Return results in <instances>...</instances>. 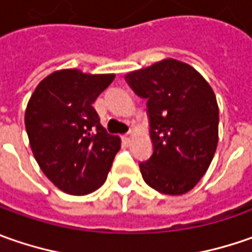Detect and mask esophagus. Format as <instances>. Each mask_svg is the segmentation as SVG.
Wrapping results in <instances>:
<instances>
[{
    "instance_id": "obj_1",
    "label": "esophagus",
    "mask_w": 252,
    "mask_h": 252,
    "mask_svg": "<svg viewBox=\"0 0 252 252\" xmlns=\"http://www.w3.org/2000/svg\"><path fill=\"white\" fill-rule=\"evenodd\" d=\"M131 140V131H129L127 134H125V136H122V141L123 143H129Z\"/></svg>"
}]
</instances>
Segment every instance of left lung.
<instances>
[{
    "label": "left lung",
    "mask_w": 252,
    "mask_h": 252,
    "mask_svg": "<svg viewBox=\"0 0 252 252\" xmlns=\"http://www.w3.org/2000/svg\"><path fill=\"white\" fill-rule=\"evenodd\" d=\"M147 99L153 154L140 162L146 184L165 195H184L213 160L219 106L208 81L189 64L165 59L125 77Z\"/></svg>",
    "instance_id": "left-lung-1"
}]
</instances>
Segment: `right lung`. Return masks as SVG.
I'll list each match as a JSON object with an SVG mask.
<instances>
[{"instance_id":"add662e5","label":"right lung","mask_w":252,"mask_h":252,"mask_svg":"<svg viewBox=\"0 0 252 252\" xmlns=\"http://www.w3.org/2000/svg\"><path fill=\"white\" fill-rule=\"evenodd\" d=\"M115 74L60 70L40 81L28 102L25 126L44 175L70 195H87L103 185L121 149L119 136L99 123L92 103Z\"/></svg>"}]
</instances>
